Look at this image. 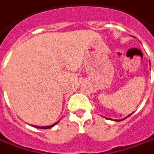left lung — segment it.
<instances>
[{
  "mask_svg": "<svg viewBox=\"0 0 154 154\" xmlns=\"http://www.w3.org/2000/svg\"><path fill=\"white\" fill-rule=\"evenodd\" d=\"M132 114H133V113H131V114H130L129 116H131V115H132ZM129 116H128V117H129ZM125 118H123V119H122V120H124V119H125ZM122 120H121V121H122ZM118 121H119V120H118Z\"/></svg>",
  "mask_w": 154,
  "mask_h": 154,
  "instance_id": "1",
  "label": "left lung"
}]
</instances>
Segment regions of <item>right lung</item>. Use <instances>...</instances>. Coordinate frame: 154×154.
Returning <instances> with one entry per match:
<instances>
[{"label":"right lung","mask_w":154,"mask_h":154,"mask_svg":"<svg viewBox=\"0 0 154 154\" xmlns=\"http://www.w3.org/2000/svg\"><path fill=\"white\" fill-rule=\"evenodd\" d=\"M58 122H57L56 123H54V124H52V125H50V126H46V127H40V126H34L35 128H42V129H47V128H51V127H53V126H55L57 123Z\"/></svg>","instance_id":"right-lung-1"}]
</instances>
